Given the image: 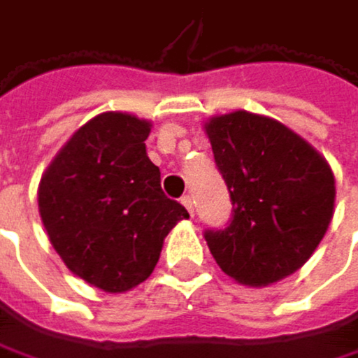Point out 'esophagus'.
<instances>
[{
	"label": "esophagus",
	"mask_w": 358,
	"mask_h": 358,
	"mask_svg": "<svg viewBox=\"0 0 358 358\" xmlns=\"http://www.w3.org/2000/svg\"><path fill=\"white\" fill-rule=\"evenodd\" d=\"M182 203H185V208H187V210L191 213V217H193V213H195V210H193V197H191V195H185V197H182Z\"/></svg>",
	"instance_id": "obj_1"
}]
</instances>
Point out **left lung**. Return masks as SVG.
<instances>
[{
  "instance_id": "obj_1",
  "label": "left lung",
  "mask_w": 358,
  "mask_h": 358,
  "mask_svg": "<svg viewBox=\"0 0 358 358\" xmlns=\"http://www.w3.org/2000/svg\"><path fill=\"white\" fill-rule=\"evenodd\" d=\"M231 199L225 229L203 238L225 275L268 285L299 271L320 245L335 206V178L315 148L281 122L234 111L206 122Z\"/></svg>"
}]
</instances>
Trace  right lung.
Instances as JSON below:
<instances>
[{"label":"right lung","instance_id":"obj_1","mask_svg":"<svg viewBox=\"0 0 358 358\" xmlns=\"http://www.w3.org/2000/svg\"><path fill=\"white\" fill-rule=\"evenodd\" d=\"M150 122L107 111L66 141L38 187L49 241L73 275L127 292L152 275L163 241L189 217L145 155Z\"/></svg>","mask_w":358,"mask_h":358}]
</instances>
